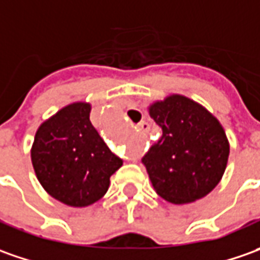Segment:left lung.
<instances>
[{
    "mask_svg": "<svg viewBox=\"0 0 260 260\" xmlns=\"http://www.w3.org/2000/svg\"><path fill=\"white\" fill-rule=\"evenodd\" d=\"M162 131L142 158L154 190L174 204L207 196L228 166L229 141L220 122L202 105L171 94L149 106Z\"/></svg>",
    "mask_w": 260,
    "mask_h": 260,
    "instance_id": "8db88e82",
    "label": "left lung"
}]
</instances>
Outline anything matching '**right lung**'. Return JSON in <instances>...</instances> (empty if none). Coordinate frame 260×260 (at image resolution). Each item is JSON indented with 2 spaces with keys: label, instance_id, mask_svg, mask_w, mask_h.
Here are the masks:
<instances>
[{
  "label": "right lung",
  "instance_id": "right-lung-1",
  "mask_svg": "<svg viewBox=\"0 0 260 260\" xmlns=\"http://www.w3.org/2000/svg\"><path fill=\"white\" fill-rule=\"evenodd\" d=\"M90 105L64 106L36 132L31 162L43 188L58 202L86 207L101 200L111 175L122 167L94 129Z\"/></svg>",
  "mask_w": 260,
  "mask_h": 260
}]
</instances>
